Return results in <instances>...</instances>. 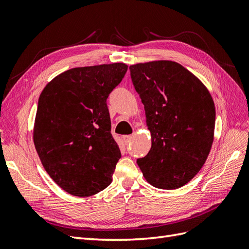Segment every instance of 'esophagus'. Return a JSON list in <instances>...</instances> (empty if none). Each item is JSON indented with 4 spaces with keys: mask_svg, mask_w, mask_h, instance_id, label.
<instances>
[{
    "mask_svg": "<svg viewBox=\"0 0 249 249\" xmlns=\"http://www.w3.org/2000/svg\"><path fill=\"white\" fill-rule=\"evenodd\" d=\"M131 138H132V136H123L122 137V140H123V142L125 143V144H128L129 142H130V140H131Z\"/></svg>",
    "mask_w": 249,
    "mask_h": 249,
    "instance_id": "esophagus-1",
    "label": "esophagus"
}]
</instances>
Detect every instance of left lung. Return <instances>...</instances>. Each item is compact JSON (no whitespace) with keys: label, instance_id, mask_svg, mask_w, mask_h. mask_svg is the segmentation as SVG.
I'll list each match as a JSON object with an SVG mask.
<instances>
[{"label":"left lung","instance_id":"8db88e82","mask_svg":"<svg viewBox=\"0 0 249 249\" xmlns=\"http://www.w3.org/2000/svg\"><path fill=\"white\" fill-rule=\"evenodd\" d=\"M142 100L151 148L137 163L150 185L177 189L199 173L213 142L215 109L205 85L173 61L129 66Z\"/></svg>","mask_w":249,"mask_h":249}]
</instances>
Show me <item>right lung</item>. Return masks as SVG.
Returning <instances> with one entry per match:
<instances>
[{"label": "right lung", "instance_id": "right-lung-1", "mask_svg": "<svg viewBox=\"0 0 249 249\" xmlns=\"http://www.w3.org/2000/svg\"><path fill=\"white\" fill-rule=\"evenodd\" d=\"M127 68L124 63L71 68L40 95L34 143L47 174L70 195L90 196L112 181L121 151L106 100Z\"/></svg>", "mask_w": 249, "mask_h": 249}]
</instances>
